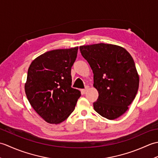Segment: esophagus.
<instances>
[{"mask_svg":"<svg viewBox=\"0 0 158 158\" xmlns=\"http://www.w3.org/2000/svg\"><path fill=\"white\" fill-rule=\"evenodd\" d=\"M88 88H85V89H81V94H85L87 92V91H88Z\"/></svg>","mask_w":158,"mask_h":158,"instance_id":"34e87169","label":"esophagus"}]
</instances>
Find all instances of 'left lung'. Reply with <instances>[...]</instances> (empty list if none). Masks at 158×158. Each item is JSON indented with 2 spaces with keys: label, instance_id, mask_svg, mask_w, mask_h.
Wrapping results in <instances>:
<instances>
[{
  "label": "left lung",
  "instance_id": "obj_1",
  "mask_svg": "<svg viewBox=\"0 0 158 158\" xmlns=\"http://www.w3.org/2000/svg\"><path fill=\"white\" fill-rule=\"evenodd\" d=\"M94 73V87L98 98L94 109L103 117L122 115L135 98L139 77L132 57L122 47L98 43L79 47Z\"/></svg>",
  "mask_w": 158,
  "mask_h": 158
}]
</instances>
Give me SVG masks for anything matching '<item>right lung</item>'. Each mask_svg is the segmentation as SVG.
<instances>
[{"label":"right lung","instance_id":"add662e5","mask_svg":"<svg viewBox=\"0 0 158 158\" xmlns=\"http://www.w3.org/2000/svg\"><path fill=\"white\" fill-rule=\"evenodd\" d=\"M78 47L55 49L33 60L28 70L25 92L35 111L49 123L58 124L75 109L81 92L71 87V67Z\"/></svg>","mask_w":158,"mask_h":158}]
</instances>
